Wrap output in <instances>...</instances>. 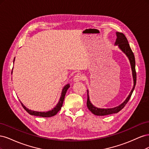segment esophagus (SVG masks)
Listing matches in <instances>:
<instances>
[{
  "label": "esophagus",
  "instance_id": "1",
  "mask_svg": "<svg viewBox=\"0 0 149 149\" xmlns=\"http://www.w3.org/2000/svg\"><path fill=\"white\" fill-rule=\"evenodd\" d=\"M84 78V75L82 73H77L74 76L73 78V81L75 82L79 81L81 80H83Z\"/></svg>",
  "mask_w": 149,
  "mask_h": 149
}]
</instances>
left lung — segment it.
Wrapping results in <instances>:
<instances>
[{
	"label": "left lung",
	"mask_w": 149,
	"mask_h": 149,
	"mask_svg": "<svg viewBox=\"0 0 149 149\" xmlns=\"http://www.w3.org/2000/svg\"><path fill=\"white\" fill-rule=\"evenodd\" d=\"M117 38L115 42V45H117L120 50L123 52L125 55L128 58L129 60L130 66H131L132 70V77H133V81H134V86L133 88L131 90V91L129 93L127 97L125 99V100L120 104V105L112 107V108H99L96 106H94L91 102L89 100V91L87 90V94H88V100H87V107L88 109L91 111L93 114L96 116H106L112 114L118 113L121 109H123L125 106L126 104L127 103L129 100H130V96H131L132 94L134 91V89L135 88L136 84V61H135V57L134 55V53L132 51L131 48L130 47L129 44L128 43L127 39L126 38L125 36L123 33L120 32H116Z\"/></svg>",
	"instance_id": "8db88e82"
}]
</instances>
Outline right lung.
Returning <instances> with one entry per match:
<instances>
[{"label":"right lung","instance_id":"add662e5","mask_svg":"<svg viewBox=\"0 0 149 149\" xmlns=\"http://www.w3.org/2000/svg\"><path fill=\"white\" fill-rule=\"evenodd\" d=\"M15 58H14V60H13V63H14V61H15ZM70 84H67L63 87V89H62L61 96H60L59 101L58 102L57 104L50 111H46V112H40V111H32V110L29 109L28 108H26L23 104H22V102L21 101H20V103L22 104V106H23V107L24 108V109L30 115H33V116H39V117H43V118H49V117L54 116H55L58 113V112L61 109V108L63 106V101H64V100H65L66 93L67 91V90L68 89V88H70Z\"/></svg>","mask_w":149,"mask_h":149}]
</instances>
